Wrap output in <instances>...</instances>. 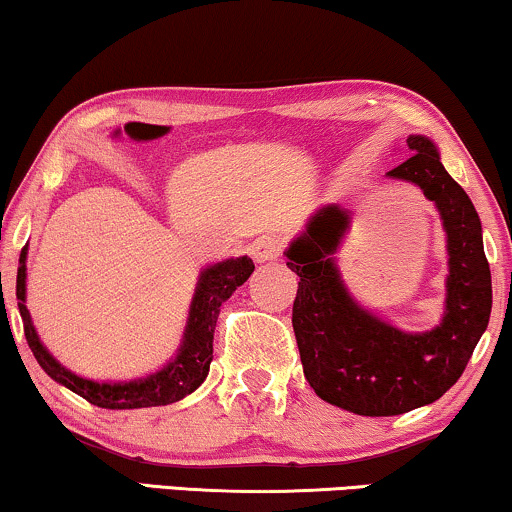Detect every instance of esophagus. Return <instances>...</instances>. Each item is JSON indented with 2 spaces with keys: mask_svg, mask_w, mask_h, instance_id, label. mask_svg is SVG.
<instances>
[{
  "mask_svg": "<svg viewBox=\"0 0 512 512\" xmlns=\"http://www.w3.org/2000/svg\"><path fill=\"white\" fill-rule=\"evenodd\" d=\"M282 251H285V242L277 235H263L251 244V254H254L258 263L277 261V258L282 256Z\"/></svg>",
  "mask_w": 512,
  "mask_h": 512,
  "instance_id": "obj_1",
  "label": "esophagus"
}]
</instances>
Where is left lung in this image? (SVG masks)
Wrapping results in <instances>:
<instances>
[{
	"mask_svg": "<svg viewBox=\"0 0 512 512\" xmlns=\"http://www.w3.org/2000/svg\"><path fill=\"white\" fill-rule=\"evenodd\" d=\"M406 144L410 159L387 175L434 201L449 249L446 311L434 330L403 332L346 292L332 258L349 230L344 208H320L287 249V266L299 275L292 325L306 380L323 401L370 418L441 399L463 375L491 315V270L475 206L441 166L432 140L410 135Z\"/></svg>",
	"mask_w": 512,
	"mask_h": 512,
	"instance_id": "8db88e82",
	"label": "left lung"
}]
</instances>
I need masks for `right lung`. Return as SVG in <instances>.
Wrapping results in <instances>:
<instances>
[{
  "instance_id": "add662e5",
  "label": "right lung",
  "mask_w": 512,
  "mask_h": 512,
  "mask_svg": "<svg viewBox=\"0 0 512 512\" xmlns=\"http://www.w3.org/2000/svg\"><path fill=\"white\" fill-rule=\"evenodd\" d=\"M25 258H28V246H23L21 258H18L16 275V299L18 311H21L23 332L28 339L30 351L42 365V370L52 377L54 382L63 384L66 389L75 391L85 401L99 408L125 410V408H151L168 406L185 399L192 394L201 382L206 380L208 368L213 361V332H216V320L220 306L232 296L239 285L249 280L254 273V261L246 256L227 258L216 266L201 270L197 292H194L192 306H189V318L185 327V337L178 349V356L159 372L149 377H140L132 382H92L78 377L75 372L66 370L56 358L44 349L37 337L33 320H30L28 308H25Z\"/></svg>"
}]
</instances>
